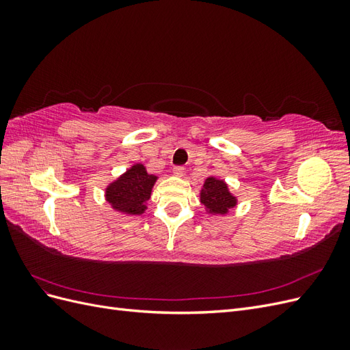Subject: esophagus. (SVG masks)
<instances>
[{
    "label": "esophagus",
    "mask_w": 350,
    "mask_h": 350,
    "mask_svg": "<svg viewBox=\"0 0 350 350\" xmlns=\"http://www.w3.org/2000/svg\"><path fill=\"white\" fill-rule=\"evenodd\" d=\"M172 171H174V175H175V176H183L185 169H184V166H174Z\"/></svg>",
    "instance_id": "esophagus-1"
}]
</instances>
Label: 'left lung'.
<instances>
[{
  "mask_svg": "<svg viewBox=\"0 0 350 350\" xmlns=\"http://www.w3.org/2000/svg\"><path fill=\"white\" fill-rule=\"evenodd\" d=\"M201 203L211 213L224 215L237 204V200L229 194L224 181H219L216 178H207L203 189H201Z\"/></svg>",
  "mask_w": 350,
  "mask_h": 350,
  "instance_id": "1",
  "label": "left lung"
}]
</instances>
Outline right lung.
Returning a JSON list of instances; mask_svg holds the SVG:
<instances>
[{
	"label": "right lung",
	"instance_id": "add662e5",
	"mask_svg": "<svg viewBox=\"0 0 350 350\" xmlns=\"http://www.w3.org/2000/svg\"><path fill=\"white\" fill-rule=\"evenodd\" d=\"M154 181L156 176L147 174L143 165H135L108 187L107 198L113 208L129 215H140L146 208L144 203L150 198Z\"/></svg>",
	"mask_w": 350,
	"mask_h": 350
}]
</instances>
